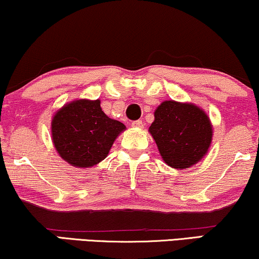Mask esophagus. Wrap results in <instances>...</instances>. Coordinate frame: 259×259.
I'll return each mask as SVG.
<instances>
[{"label":"esophagus","mask_w":259,"mask_h":259,"mask_svg":"<svg viewBox=\"0 0 259 259\" xmlns=\"http://www.w3.org/2000/svg\"><path fill=\"white\" fill-rule=\"evenodd\" d=\"M132 125L134 127H143V122L142 120H134L132 123Z\"/></svg>","instance_id":"esophagus-1"}]
</instances>
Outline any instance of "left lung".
<instances>
[{
  "label": "left lung",
  "mask_w": 259,
  "mask_h": 259,
  "mask_svg": "<svg viewBox=\"0 0 259 259\" xmlns=\"http://www.w3.org/2000/svg\"><path fill=\"white\" fill-rule=\"evenodd\" d=\"M154 118L149 133L168 166L189 168L207 154L212 126L207 113L198 106L166 100L155 110Z\"/></svg>",
  "instance_id": "left-lung-1"
}]
</instances>
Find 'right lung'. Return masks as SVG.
<instances>
[{"label": "right lung", "mask_w": 259, "mask_h": 259, "mask_svg": "<svg viewBox=\"0 0 259 259\" xmlns=\"http://www.w3.org/2000/svg\"><path fill=\"white\" fill-rule=\"evenodd\" d=\"M123 130V123L104 113L100 100L71 101L57 111L51 122L55 148L75 167H92L105 159Z\"/></svg>", "instance_id": "1"}]
</instances>
